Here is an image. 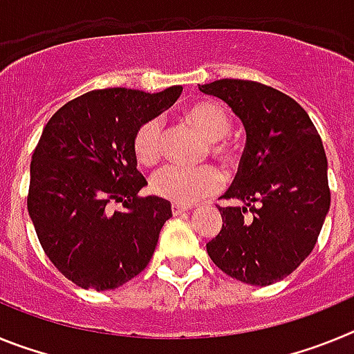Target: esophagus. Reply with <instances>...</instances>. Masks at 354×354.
<instances>
[{
  "label": "esophagus",
  "instance_id": "esophagus-1",
  "mask_svg": "<svg viewBox=\"0 0 354 354\" xmlns=\"http://www.w3.org/2000/svg\"><path fill=\"white\" fill-rule=\"evenodd\" d=\"M187 211V207H184V205H179V204H171V214L174 216H179V214H184V212Z\"/></svg>",
  "mask_w": 354,
  "mask_h": 354
}]
</instances>
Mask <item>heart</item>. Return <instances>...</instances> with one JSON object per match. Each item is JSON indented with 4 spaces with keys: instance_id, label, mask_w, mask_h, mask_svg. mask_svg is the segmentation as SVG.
<instances>
[{
    "instance_id": "b5f03b06",
    "label": "heart",
    "mask_w": 354,
    "mask_h": 354,
    "mask_svg": "<svg viewBox=\"0 0 354 354\" xmlns=\"http://www.w3.org/2000/svg\"><path fill=\"white\" fill-rule=\"evenodd\" d=\"M184 118L209 138L212 158L223 165H232L239 147L227 136L232 118L223 104L216 101H198L184 111ZM162 150V122L158 117L147 118L134 131L133 152L136 161L149 167L159 159ZM223 186L221 174L211 165L200 168H183L165 165L150 177V192L159 198L179 205H192L216 195Z\"/></svg>"
}]
</instances>
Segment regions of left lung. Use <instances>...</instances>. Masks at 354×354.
Listing matches in <instances>:
<instances>
[{"instance_id": "obj_1", "label": "left lung", "mask_w": 354, "mask_h": 354, "mask_svg": "<svg viewBox=\"0 0 354 354\" xmlns=\"http://www.w3.org/2000/svg\"><path fill=\"white\" fill-rule=\"evenodd\" d=\"M200 92L227 102L243 120L246 147L220 207L211 261L250 286L289 277L317 243L330 209L328 161L314 122L280 90L248 80H218Z\"/></svg>"}]
</instances>
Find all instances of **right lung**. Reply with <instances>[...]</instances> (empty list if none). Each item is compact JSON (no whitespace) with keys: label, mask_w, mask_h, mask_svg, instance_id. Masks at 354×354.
<instances>
[{"label":"right lung","mask_w":354,"mask_h":354,"mask_svg":"<svg viewBox=\"0 0 354 354\" xmlns=\"http://www.w3.org/2000/svg\"><path fill=\"white\" fill-rule=\"evenodd\" d=\"M180 92L92 90L62 106L44 127L31 156L28 212L49 261L76 286L115 289L152 259L171 207L138 195L147 180L136 170L133 136Z\"/></svg>","instance_id":"right-lung-1"}]
</instances>
